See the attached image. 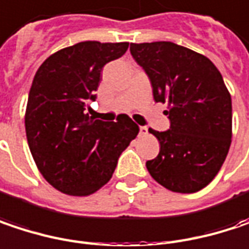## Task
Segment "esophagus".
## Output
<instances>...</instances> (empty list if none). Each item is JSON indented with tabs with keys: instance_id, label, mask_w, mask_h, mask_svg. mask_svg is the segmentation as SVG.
I'll return each mask as SVG.
<instances>
[{
	"instance_id": "obj_1",
	"label": "esophagus",
	"mask_w": 249,
	"mask_h": 249,
	"mask_svg": "<svg viewBox=\"0 0 249 249\" xmlns=\"http://www.w3.org/2000/svg\"><path fill=\"white\" fill-rule=\"evenodd\" d=\"M140 134H141V135H147L148 134L147 126H140Z\"/></svg>"
}]
</instances>
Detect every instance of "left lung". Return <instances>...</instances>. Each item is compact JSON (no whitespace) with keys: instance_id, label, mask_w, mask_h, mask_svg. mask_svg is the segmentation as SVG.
I'll return each instance as SVG.
<instances>
[{"instance_id":"1","label":"left lung","mask_w":249,"mask_h":249,"mask_svg":"<svg viewBox=\"0 0 249 249\" xmlns=\"http://www.w3.org/2000/svg\"><path fill=\"white\" fill-rule=\"evenodd\" d=\"M145 71L155 102H168L170 129H149L160 154L147 161L151 177L167 190L191 194L221 170L232 137V104L221 72L190 48L170 41L131 44Z\"/></svg>"}]
</instances>
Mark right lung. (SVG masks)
Segmentation results:
<instances>
[{
	"label": "right lung",
	"mask_w": 249,
	"mask_h": 249,
	"mask_svg": "<svg viewBox=\"0 0 249 249\" xmlns=\"http://www.w3.org/2000/svg\"><path fill=\"white\" fill-rule=\"evenodd\" d=\"M126 50L128 42L84 41L47 58L35 74L25 132L38 170L58 191L74 196L98 191L138 135V125L125 114L108 123L87 112L104 65Z\"/></svg>",
	"instance_id": "1"
}]
</instances>
